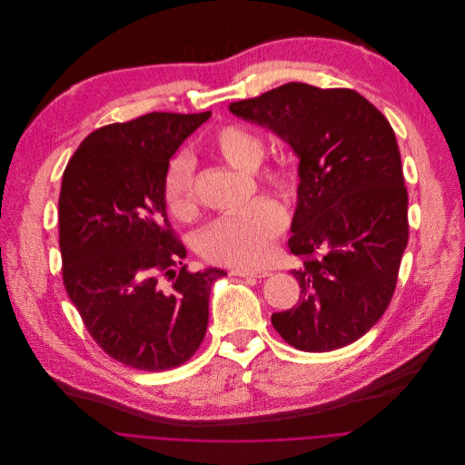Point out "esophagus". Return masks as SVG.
Wrapping results in <instances>:
<instances>
[{
	"label": "esophagus",
	"mask_w": 465,
	"mask_h": 465,
	"mask_svg": "<svg viewBox=\"0 0 465 465\" xmlns=\"http://www.w3.org/2000/svg\"><path fill=\"white\" fill-rule=\"evenodd\" d=\"M231 274L243 276V278H265V276H269L267 271H251V269H232Z\"/></svg>",
	"instance_id": "34e87169"
}]
</instances>
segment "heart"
Instances as JSON below:
<instances>
[{
	"instance_id": "1",
	"label": "heart",
	"mask_w": 465,
	"mask_h": 465,
	"mask_svg": "<svg viewBox=\"0 0 465 465\" xmlns=\"http://www.w3.org/2000/svg\"><path fill=\"white\" fill-rule=\"evenodd\" d=\"M211 150L227 164L251 172L258 187L293 200L299 191L295 172L281 163L260 164L265 155L263 139L242 124L220 126L209 141ZM163 198L168 213L181 222L198 214L194 193V161L177 155L170 161L163 183ZM286 227L284 209L271 198H256L245 209L213 222L200 236V252L205 260L236 269L260 267L271 256L274 240Z\"/></svg>"
}]
</instances>
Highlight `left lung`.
I'll return each instance as SVG.
<instances>
[{"label":"left lung","instance_id":"left-lung-1","mask_svg":"<svg viewBox=\"0 0 465 465\" xmlns=\"http://www.w3.org/2000/svg\"><path fill=\"white\" fill-rule=\"evenodd\" d=\"M245 121L290 143L299 198L290 251L299 304L272 313L281 337L302 351L342 348L389 308L409 242V194L394 130L357 91L290 82L231 103Z\"/></svg>","mask_w":465,"mask_h":465}]
</instances>
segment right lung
Here are the masks:
<instances>
[{
	"label": "right lung",
	"mask_w": 465,
	"mask_h": 465,
	"mask_svg": "<svg viewBox=\"0 0 465 465\" xmlns=\"http://www.w3.org/2000/svg\"><path fill=\"white\" fill-rule=\"evenodd\" d=\"M211 112H153L89 134L58 198L62 281L89 335L115 361L163 372L189 361L209 324L211 286L166 218L164 173Z\"/></svg>",
	"instance_id": "obj_1"
}]
</instances>
